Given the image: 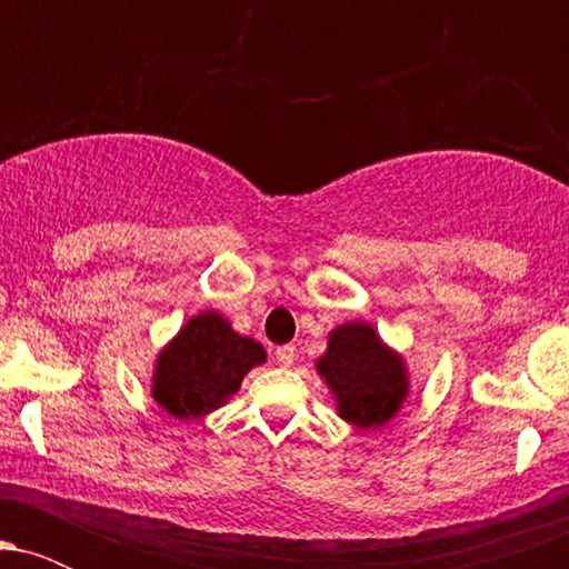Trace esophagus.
<instances>
[{
	"mask_svg": "<svg viewBox=\"0 0 569 569\" xmlns=\"http://www.w3.org/2000/svg\"><path fill=\"white\" fill-rule=\"evenodd\" d=\"M293 358H297V350H293V345H283V348H278V350H276V361H278V367L289 369L291 363H293Z\"/></svg>",
	"mask_w": 569,
	"mask_h": 569,
	"instance_id": "1",
	"label": "esophagus"
}]
</instances>
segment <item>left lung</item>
I'll list each match as a JSON object with an SVG mask.
<instances>
[{"mask_svg":"<svg viewBox=\"0 0 569 569\" xmlns=\"http://www.w3.org/2000/svg\"><path fill=\"white\" fill-rule=\"evenodd\" d=\"M316 371L335 398L337 415L361 430L388 426L403 409L411 388L407 358L369 321L335 326Z\"/></svg>","mask_w":569,"mask_h":569,"instance_id":"8db88e82","label":"left lung"}]
</instances>
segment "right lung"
Instances as JSON below:
<instances>
[{"mask_svg": "<svg viewBox=\"0 0 569 569\" xmlns=\"http://www.w3.org/2000/svg\"><path fill=\"white\" fill-rule=\"evenodd\" d=\"M264 361L262 342L238 335L219 310H202L187 318L160 348L152 369V398L176 420H198L224 407L248 371Z\"/></svg>", "mask_w": 569, "mask_h": 569, "instance_id": "obj_1", "label": "right lung"}]
</instances>
